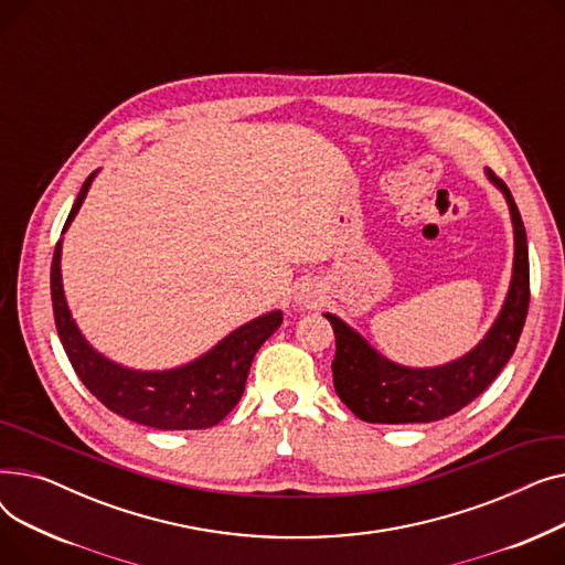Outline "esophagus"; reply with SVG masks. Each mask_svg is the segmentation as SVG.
I'll use <instances>...</instances> for the list:
<instances>
[{
    "mask_svg": "<svg viewBox=\"0 0 565 565\" xmlns=\"http://www.w3.org/2000/svg\"><path fill=\"white\" fill-rule=\"evenodd\" d=\"M322 300V290L316 284H302L295 290V305L305 307V309H313L318 307Z\"/></svg>",
    "mask_w": 565,
    "mask_h": 565,
    "instance_id": "1",
    "label": "esophagus"
}]
</instances>
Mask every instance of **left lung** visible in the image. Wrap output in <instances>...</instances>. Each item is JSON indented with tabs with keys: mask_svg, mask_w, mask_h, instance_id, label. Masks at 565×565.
I'll return each instance as SVG.
<instances>
[{
	"mask_svg": "<svg viewBox=\"0 0 565 565\" xmlns=\"http://www.w3.org/2000/svg\"><path fill=\"white\" fill-rule=\"evenodd\" d=\"M488 181L509 203L513 224V275L503 305L486 337L462 358L439 366H405L384 358L358 330L334 313L337 358L332 362L339 398L369 424H430L451 417L483 394L509 364L529 309L526 231L507 183L486 169Z\"/></svg>",
	"mask_w": 565,
	"mask_h": 565,
	"instance_id": "obj_1",
	"label": "left lung"
}]
</instances>
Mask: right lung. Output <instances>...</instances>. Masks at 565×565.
I'll use <instances>...</instances> for the list:
<instances>
[{
  "instance_id": "obj_1",
  "label": "right lung",
  "mask_w": 565,
  "mask_h": 565,
  "mask_svg": "<svg viewBox=\"0 0 565 565\" xmlns=\"http://www.w3.org/2000/svg\"><path fill=\"white\" fill-rule=\"evenodd\" d=\"M98 171L84 181L64 233L79 213ZM62 245L64 241L56 243L50 273L54 322L84 387L118 417L148 428L199 430L217 426L241 401L254 354L279 330L284 313L275 309L241 324L188 364L164 371L130 369L105 358L79 332L64 292Z\"/></svg>"
}]
</instances>
